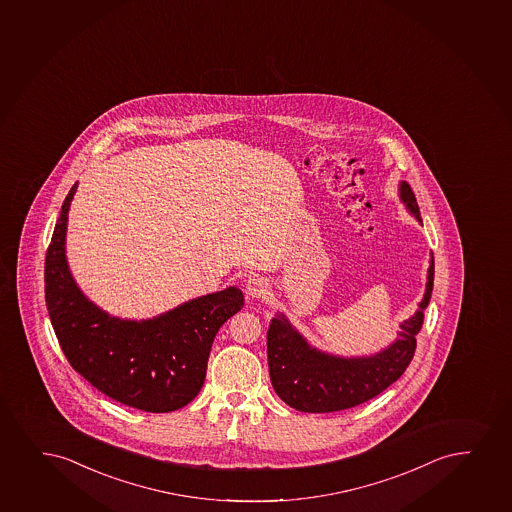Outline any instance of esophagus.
Returning a JSON list of instances; mask_svg holds the SVG:
<instances>
[{"mask_svg": "<svg viewBox=\"0 0 512 512\" xmlns=\"http://www.w3.org/2000/svg\"><path fill=\"white\" fill-rule=\"evenodd\" d=\"M246 294L249 298L253 299H265L270 294V287L268 282L261 277H251L246 282Z\"/></svg>", "mask_w": 512, "mask_h": 512, "instance_id": "34e87169", "label": "esophagus"}]
</instances>
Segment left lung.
Here are the masks:
<instances>
[{"label": "left lung", "instance_id": "8db88e82", "mask_svg": "<svg viewBox=\"0 0 512 512\" xmlns=\"http://www.w3.org/2000/svg\"><path fill=\"white\" fill-rule=\"evenodd\" d=\"M400 201L422 225L421 211L407 182L398 187ZM434 258L427 268L426 292L419 308L400 327L398 339L388 348L369 356H339L317 350L292 327L284 313H277L266 332L268 369L275 393L299 412L325 414L369 402L389 388L414 358L424 324V310L433 292Z\"/></svg>", "mask_w": 512, "mask_h": 512}]
</instances>
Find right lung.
Returning a JSON list of instances; mask_svg holds the SVG:
<instances>
[{
	"label": "right lung",
	"mask_w": 512,
	"mask_h": 512,
	"mask_svg": "<svg viewBox=\"0 0 512 512\" xmlns=\"http://www.w3.org/2000/svg\"><path fill=\"white\" fill-rule=\"evenodd\" d=\"M65 197L46 251L45 299L53 330L72 369L128 407L164 414L199 395L216 332L244 306L239 287L190 299L147 320L112 317L86 298L65 256Z\"/></svg>",
	"instance_id": "add662e5"
}]
</instances>
